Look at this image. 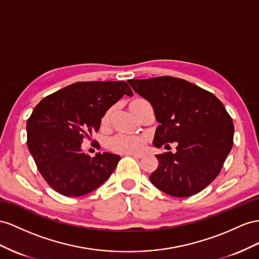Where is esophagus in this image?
<instances>
[{
  "label": "esophagus",
  "instance_id": "34e87169",
  "mask_svg": "<svg viewBox=\"0 0 259 259\" xmlns=\"http://www.w3.org/2000/svg\"><path fill=\"white\" fill-rule=\"evenodd\" d=\"M127 155H132V156L136 157V158H142L143 157V154H137V153H129Z\"/></svg>",
  "mask_w": 259,
  "mask_h": 259
}]
</instances>
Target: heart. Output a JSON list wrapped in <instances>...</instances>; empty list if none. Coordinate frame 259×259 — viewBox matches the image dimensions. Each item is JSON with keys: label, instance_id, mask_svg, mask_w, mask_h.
<instances>
[{"label": "heart", "instance_id": "1", "mask_svg": "<svg viewBox=\"0 0 259 259\" xmlns=\"http://www.w3.org/2000/svg\"><path fill=\"white\" fill-rule=\"evenodd\" d=\"M147 103L142 98H135L132 101L129 102V108L130 110L134 112V114L138 117L139 112H140L141 106ZM112 110L114 108H109L107 111L105 112L103 118H102V124L103 125H107L110 117L112 114ZM147 144V138L142 137V136H137V137H131V136H122V135H118L115 136L114 138H111L108 140L107 145L110 150L114 152H117V153H124V154H129V153H137V152H140Z\"/></svg>", "mask_w": 259, "mask_h": 259}]
</instances>
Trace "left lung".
Segmentation results:
<instances>
[{"instance_id": "left-lung-1", "label": "left lung", "mask_w": 259, "mask_h": 259, "mask_svg": "<svg viewBox=\"0 0 259 259\" xmlns=\"http://www.w3.org/2000/svg\"><path fill=\"white\" fill-rule=\"evenodd\" d=\"M136 93L154 109L153 144L176 153L155 155L157 168L150 175L156 188L173 197H189L204 189L221 171L233 145L234 125L223 104L199 86L173 76L129 79Z\"/></svg>"}]
</instances>
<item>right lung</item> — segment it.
Instances as JSON below:
<instances>
[{
	"mask_svg": "<svg viewBox=\"0 0 259 259\" xmlns=\"http://www.w3.org/2000/svg\"><path fill=\"white\" fill-rule=\"evenodd\" d=\"M123 95L132 96L124 81L77 82L45 97L32 110L27 145L49 186L66 197H79L108 180L120 156L83 153L82 143L101 127L104 114Z\"/></svg>",
	"mask_w": 259,
	"mask_h": 259,
	"instance_id": "add662e5",
	"label": "right lung"
}]
</instances>
